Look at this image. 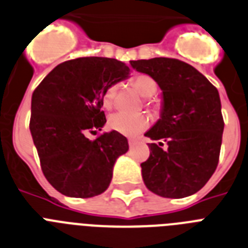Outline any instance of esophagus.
I'll use <instances>...</instances> for the list:
<instances>
[{"mask_svg": "<svg viewBox=\"0 0 248 248\" xmlns=\"http://www.w3.org/2000/svg\"><path fill=\"white\" fill-rule=\"evenodd\" d=\"M135 144H136V140H132V139H130V140H128V146H130V148H132Z\"/></svg>", "mask_w": 248, "mask_h": 248, "instance_id": "34e87169", "label": "esophagus"}]
</instances>
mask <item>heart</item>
<instances>
[{"label": "heart", "mask_w": 248, "mask_h": 248, "mask_svg": "<svg viewBox=\"0 0 248 248\" xmlns=\"http://www.w3.org/2000/svg\"><path fill=\"white\" fill-rule=\"evenodd\" d=\"M131 84L144 98H153L158 92V82L146 74L136 75L131 80ZM116 93H117L116 84H110L103 90L102 104L106 109H110L113 107ZM108 126L110 130L116 131L118 134L128 136V138H134V136L142 134L149 127V118L141 113L127 114L120 112V113H114L113 116H110Z\"/></svg>", "instance_id": "heart-1"}]
</instances>
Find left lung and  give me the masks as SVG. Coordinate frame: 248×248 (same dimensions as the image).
Listing matches in <instances>:
<instances>
[{"label":"left lung","mask_w":248,"mask_h":248,"mask_svg":"<svg viewBox=\"0 0 248 248\" xmlns=\"http://www.w3.org/2000/svg\"><path fill=\"white\" fill-rule=\"evenodd\" d=\"M152 76L163 90L162 118L145 134L150 155L141 163L144 182L163 197L190 196L206 185L217 170L224 121L219 93L202 74L176 58L130 61ZM163 142L169 148H160Z\"/></svg>","instance_id":"left-lung-1"}]
</instances>
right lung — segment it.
<instances>
[{
	"mask_svg": "<svg viewBox=\"0 0 248 248\" xmlns=\"http://www.w3.org/2000/svg\"><path fill=\"white\" fill-rule=\"evenodd\" d=\"M130 68L114 58L81 57L60 63L31 96L30 132L47 181L61 194L93 197L108 188L116 159L128 150L116 131L89 140L107 122L102 94L127 78Z\"/></svg>",
	"mask_w": 248,
	"mask_h": 248,
	"instance_id": "add662e5",
	"label": "right lung"
}]
</instances>
